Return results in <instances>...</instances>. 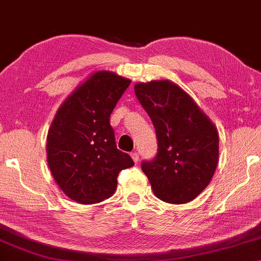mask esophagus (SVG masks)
<instances>
[{"mask_svg":"<svg viewBox=\"0 0 261 261\" xmlns=\"http://www.w3.org/2000/svg\"><path fill=\"white\" fill-rule=\"evenodd\" d=\"M131 158H133V161L135 163H137V162H139V153L133 152V153H131Z\"/></svg>","mask_w":261,"mask_h":261,"instance_id":"obj_1","label":"esophagus"}]
</instances>
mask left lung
Segmentation results:
<instances>
[{
    "mask_svg": "<svg viewBox=\"0 0 261 261\" xmlns=\"http://www.w3.org/2000/svg\"><path fill=\"white\" fill-rule=\"evenodd\" d=\"M135 93L155 127L158 153L143 162L155 197L172 204L191 202L212 181L219 162V134L199 106L169 80L135 85Z\"/></svg>",
    "mask_w": 261,
    "mask_h": 261,
    "instance_id": "8db88e82",
    "label": "left lung"
}]
</instances>
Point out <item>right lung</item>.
I'll return each mask as SVG.
<instances>
[{
	"label": "right lung",
	"mask_w": 261,
	"mask_h": 261,
	"mask_svg": "<svg viewBox=\"0 0 261 261\" xmlns=\"http://www.w3.org/2000/svg\"><path fill=\"white\" fill-rule=\"evenodd\" d=\"M131 80L95 71L62 103L47 134V163L71 200L95 204L113 196L122 169L135 163L117 148L109 118Z\"/></svg>",
	"instance_id": "add662e5"
}]
</instances>
